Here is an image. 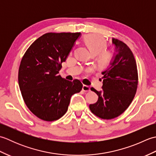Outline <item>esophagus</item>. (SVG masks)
Here are the masks:
<instances>
[{
    "instance_id": "obj_1",
    "label": "esophagus",
    "mask_w": 156,
    "mask_h": 156,
    "mask_svg": "<svg viewBox=\"0 0 156 156\" xmlns=\"http://www.w3.org/2000/svg\"><path fill=\"white\" fill-rule=\"evenodd\" d=\"M82 90L84 91V92H90V87H88V86L84 85L83 87H82Z\"/></svg>"
}]
</instances>
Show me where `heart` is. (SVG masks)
<instances>
[{
  "instance_id": "obj_1",
  "label": "heart",
  "mask_w": 156,
  "mask_h": 156,
  "mask_svg": "<svg viewBox=\"0 0 156 156\" xmlns=\"http://www.w3.org/2000/svg\"><path fill=\"white\" fill-rule=\"evenodd\" d=\"M84 42L91 54L98 55L97 62L101 66L108 64L113 58L114 54L111 50H107V42L105 38L97 34H89L84 37Z\"/></svg>"
}]
</instances>
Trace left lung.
<instances>
[{"label": "left lung", "instance_id": "1", "mask_svg": "<svg viewBox=\"0 0 156 156\" xmlns=\"http://www.w3.org/2000/svg\"><path fill=\"white\" fill-rule=\"evenodd\" d=\"M112 43L115 53L108 67L102 72V90L91 88L98 99L89 106L92 113L103 119L117 117L129 107L138 84L137 64L131 49L117 39L112 38Z\"/></svg>", "mask_w": 156, "mask_h": 156}]
</instances>
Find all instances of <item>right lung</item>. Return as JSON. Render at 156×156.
<instances>
[{"label":"right lung","mask_w":156,"mask_h":156,"mask_svg":"<svg viewBox=\"0 0 156 156\" xmlns=\"http://www.w3.org/2000/svg\"><path fill=\"white\" fill-rule=\"evenodd\" d=\"M80 33H48L33 43L25 53L19 69V85L26 105L39 119L58 120L68 110L71 97L82 84L59 74Z\"/></svg>","instance_id":"right-lung-1"}]
</instances>
